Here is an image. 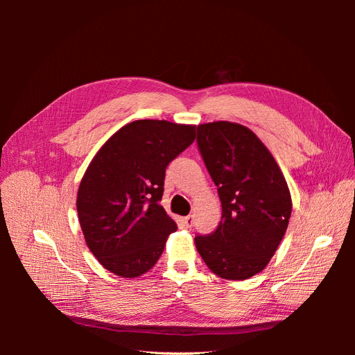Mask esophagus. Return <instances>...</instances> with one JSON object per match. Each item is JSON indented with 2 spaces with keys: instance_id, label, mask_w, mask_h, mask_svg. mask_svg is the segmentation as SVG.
<instances>
[{
  "instance_id": "34e87169",
  "label": "esophagus",
  "mask_w": 355,
  "mask_h": 355,
  "mask_svg": "<svg viewBox=\"0 0 355 355\" xmlns=\"http://www.w3.org/2000/svg\"><path fill=\"white\" fill-rule=\"evenodd\" d=\"M184 223H185V227H187V228H191L192 225H194V218H192V216H187V218H184Z\"/></svg>"
}]
</instances>
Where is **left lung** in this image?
<instances>
[{
  "label": "left lung",
  "mask_w": 355,
  "mask_h": 355,
  "mask_svg": "<svg viewBox=\"0 0 355 355\" xmlns=\"http://www.w3.org/2000/svg\"><path fill=\"white\" fill-rule=\"evenodd\" d=\"M197 145L218 187L222 218L218 228L197 235L202 261L227 280L261 272L282 243L292 197L274 157L250 128L214 121L197 127Z\"/></svg>",
  "instance_id": "left-lung-1"
}]
</instances>
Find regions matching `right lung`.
Here are the masks:
<instances>
[{
    "label": "right lung",
    "instance_id": "1",
    "mask_svg": "<svg viewBox=\"0 0 355 355\" xmlns=\"http://www.w3.org/2000/svg\"><path fill=\"white\" fill-rule=\"evenodd\" d=\"M196 125L137 120L121 127L81 179L77 210L90 252L105 270L135 278L157 263L178 230L159 201L166 168L194 142Z\"/></svg>",
    "mask_w": 355,
    "mask_h": 355
}]
</instances>
